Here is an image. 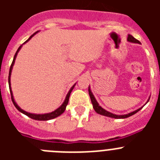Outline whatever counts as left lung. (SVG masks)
Here are the masks:
<instances>
[{"label": "left lung", "mask_w": 160, "mask_h": 160, "mask_svg": "<svg viewBox=\"0 0 160 160\" xmlns=\"http://www.w3.org/2000/svg\"><path fill=\"white\" fill-rule=\"evenodd\" d=\"M128 41L129 42H132V43H138V44H140V42L139 41H138L137 39H135V38L133 36H131V35L128 34ZM89 94H90V100H91V102H92V105H93V108L94 109V111H96V113H98V114H101V115H104V116H107V117H110V118H128V117L131 116V115H133V114H136L138 111H139L141 110V109L143 107V106H142V107H140V108L137 109V110H135V111H132V112L131 113H128V114H113V113H111L109 112V111H106L105 109H103L102 107H101V106H99V104L98 103L97 100H96V98H94V94H93V93L91 92V90H90V86H89ZM150 99V97L149 98H148V102L149 101ZM148 102H147L146 103H148Z\"/></svg>", "instance_id": "8db88e82"}]
</instances>
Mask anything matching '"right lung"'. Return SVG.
<instances>
[{
	"label": "right lung",
	"mask_w": 160,
	"mask_h": 160,
	"mask_svg": "<svg viewBox=\"0 0 160 160\" xmlns=\"http://www.w3.org/2000/svg\"><path fill=\"white\" fill-rule=\"evenodd\" d=\"M39 32V31H37V32H35L32 35H31L30 37H29V38L28 39L26 42H25V43H26L27 42H29V40H30L31 38H32V37L34 36L36 33H38V32ZM24 43V44H25ZM22 47V45L21 46H20L19 48H18V49L17 50L16 53H15V55H14V58H13V60H12V64H11V66H10V69H9V73H8V87H9V90H10V94H11V98H12V103H13V105L15 106V107H16L17 109H18V111H20V112H22V114H25V115H27L28 117H29V118H32V119H35V120H39V121H47V120H50V119H53V118H57V117L60 116L61 114H62L63 112L65 111V110H66V106H67L68 104V102H69V98H70V93H71V91L73 90V87H75L76 83L74 85H73V87L70 88V90H69V92L67 93V94H66V98H65L64 102H63V103L62 104V105L60 106V107H58V109H56L54 111H52V112L50 113H46V114H32V113H29L27 112V111H24V110H22L21 107H19V106L17 104V102H15V100H14V98H13V95H12V89H11V82H10V77H11V73H12V66H13L14 65V62H15V60H16V58H17V55H18V52L20 51V49H21V48Z\"/></svg>",
	"instance_id": "add662e5"
}]
</instances>
